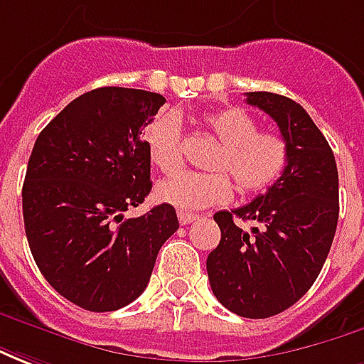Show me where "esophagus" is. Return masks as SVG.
I'll return each instance as SVG.
<instances>
[{"label":"esophagus","mask_w":364,"mask_h":364,"mask_svg":"<svg viewBox=\"0 0 364 364\" xmlns=\"http://www.w3.org/2000/svg\"><path fill=\"white\" fill-rule=\"evenodd\" d=\"M196 219H200V215H196V213H188V211H178V221H180L182 225L194 223Z\"/></svg>","instance_id":"esophagus-1"}]
</instances>
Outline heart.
Wrapping results in <instances>:
<instances>
[{
	"label": "heart",
	"mask_w": 364,
	"mask_h": 364,
	"mask_svg": "<svg viewBox=\"0 0 364 364\" xmlns=\"http://www.w3.org/2000/svg\"><path fill=\"white\" fill-rule=\"evenodd\" d=\"M203 127L219 143L210 168L215 172H180L156 186V198L180 211H196L231 200L235 180L239 192L255 196L267 192L284 174L288 145L280 135L259 131V123L241 107L208 113ZM149 159L164 174L184 164L182 121L176 113L156 115L145 129ZM230 176L228 177L227 174Z\"/></svg>",
	"instance_id": "1"
}]
</instances>
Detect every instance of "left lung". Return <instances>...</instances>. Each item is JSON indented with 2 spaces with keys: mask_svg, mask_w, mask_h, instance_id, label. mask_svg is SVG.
I'll use <instances>...</instances> for the list:
<instances>
[{
  "mask_svg": "<svg viewBox=\"0 0 364 364\" xmlns=\"http://www.w3.org/2000/svg\"><path fill=\"white\" fill-rule=\"evenodd\" d=\"M247 104L277 121L288 164L267 194L213 215L221 241L205 264L229 311L262 319L294 306L321 272L339 219V176L331 146L300 104L270 92H249ZM235 217L255 221L251 234Z\"/></svg>",
  "mask_w": 364,
  "mask_h": 364,
  "instance_id": "left-lung-1",
  "label": "left lung"
}]
</instances>
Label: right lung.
<instances>
[{"instance_id": "right-lung-1", "label": "right lung", "mask_w": 364, "mask_h": 364, "mask_svg": "<svg viewBox=\"0 0 364 364\" xmlns=\"http://www.w3.org/2000/svg\"><path fill=\"white\" fill-rule=\"evenodd\" d=\"M166 100L97 87L64 107L33 146L23 219L46 282L90 311H113L145 292L154 260L178 229L168 203L125 218L153 188L143 131Z\"/></svg>"}]
</instances>
